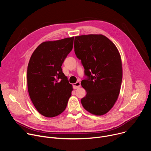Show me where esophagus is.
<instances>
[{
    "mask_svg": "<svg viewBox=\"0 0 151 151\" xmlns=\"http://www.w3.org/2000/svg\"><path fill=\"white\" fill-rule=\"evenodd\" d=\"M81 87V83L79 82H76V83L73 84V88L74 90L78 89Z\"/></svg>",
    "mask_w": 151,
    "mask_h": 151,
    "instance_id": "1",
    "label": "esophagus"
}]
</instances>
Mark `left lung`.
<instances>
[{
  "label": "left lung",
  "mask_w": 151,
  "mask_h": 151,
  "mask_svg": "<svg viewBox=\"0 0 151 151\" xmlns=\"http://www.w3.org/2000/svg\"><path fill=\"white\" fill-rule=\"evenodd\" d=\"M74 51L86 78L81 81L87 94L83 108L96 115L109 112L116 102L122 78L121 56L114 43L102 35L76 36Z\"/></svg>",
  "instance_id": "left-lung-1"
}]
</instances>
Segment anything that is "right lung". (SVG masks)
<instances>
[{
	"mask_svg": "<svg viewBox=\"0 0 151 151\" xmlns=\"http://www.w3.org/2000/svg\"><path fill=\"white\" fill-rule=\"evenodd\" d=\"M74 37L44 42L32 54L27 67V87L36 110L46 117L61 114L73 90L61 66L73 48Z\"/></svg>",
	"mask_w": 151,
	"mask_h": 151,
	"instance_id": "1",
	"label": "right lung"
}]
</instances>
